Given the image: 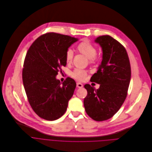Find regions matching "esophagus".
Wrapping results in <instances>:
<instances>
[{"label":"esophagus","instance_id":"34e87169","mask_svg":"<svg viewBox=\"0 0 152 152\" xmlns=\"http://www.w3.org/2000/svg\"><path fill=\"white\" fill-rule=\"evenodd\" d=\"M76 86L78 88H82L83 87V85L79 82H77L76 83Z\"/></svg>","mask_w":152,"mask_h":152}]
</instances>
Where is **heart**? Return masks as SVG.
<instances>
[{
    "label": "heart",
    "instance_id": "obj_1",
    "mask_svg": "<svg viewBox=\"0 0 152 152\" xmlns=\"http://www.w3.org/2000/svg\"><path fill=\"white\" fill-rule=\"evenodd\" d=\"M77 49L80 53L83 54L89 59L90 63H92L95 60L96 58V49L90 42L88 41H84L81 42L77 46ZM73 50L71 49H68L66 53V62L68 63H70L73 60ZM71 76L77 80L82 81L86 78L87 76V72L85 70L76 69L72 72Z\"/></svg>",
    "mask_w": 152,
    "mask_h": 152
}]
</instances>
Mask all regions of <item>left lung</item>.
Wrapping results in <instances>:
<instances>
[{"instance_id":"obj_1","label":"left lung","mask_w":152,"mask_h":152,"mask_svg":"<svg viewBox=\"0 0 152 152\" xmlns=\"http://www.w3.org/2000/svg\"><path fill=\"white\" fill-rule=\"evenodd\" d=\"M95 42L102 49L103 57L97 72L91 81L99 84L95 89L84 86L88 94L83 101L88 115L96 121L107 120L120 109L127 95L131 80L129 60L124 46L109 35L96 37Z\"/></svg>"}]
</instances>
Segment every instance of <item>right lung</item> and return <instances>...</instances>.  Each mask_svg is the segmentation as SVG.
Returning <instances> with one entry per match:
<instances>
[{"label":"right lung","instance_id":"1","mask_svg":"<svg viewBox=\"0 0 152 152\" xmlns=\"http://www.w3.org/2000/svg\"><path fill=\"white\" fill-rule=\"evenodd\" d=\"M79 39L56 33L39 37L30 46L24 63L23 82L28 102L41 118L55 121L66 112L76 86L67 78L61 85L56 76L67 64L66 53Z\"/></svg>","mask_w":152,"mask_h":152}]
</instances>
